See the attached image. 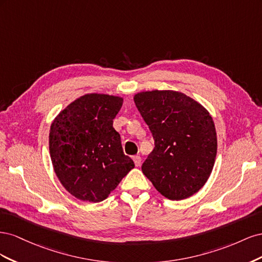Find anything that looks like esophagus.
<instances>
[{
    "instance_id": "1",
    "label": "esophagus",
    "mask_w": 262,
    "mask_h": 262,
    "mask_svg": "<svg viewBox=\"0 0 262 262\" xmlns=\"http://www.w3.org/2000/svg\"><path fill=\"white\" fill-rule=\"evenodd\" d=\"M133 161H134V164H136L137 167H139V166H141L142 160H141L140 156H134V157H133Z\"/></svg>"
}]
</instances>
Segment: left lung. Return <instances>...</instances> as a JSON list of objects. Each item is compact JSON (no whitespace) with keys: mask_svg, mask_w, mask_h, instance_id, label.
I'll list each match as a JSON object with an SVG mask.
<instances>
[{"mask_svg":"<svg viewBox=\"0 0 262 262\" xmlns=\"http://www.w3.org/2000/svg\"><path fill=\"white\" fill-rule=\"evenodd\" d=\"M133 99L155 141L142 171L169 200L193 195L209 179L216 157L211 115L199 102L175 91L140 92Z\"/></svg>","mask_w":262,"mask_h":262,"instance_id":"8db88e82","label":"left lung"}]
</instances>
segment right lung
Returning a JSON list of instances; mask_svg holds the SVG:
<instances>
[{
  "instance_id": "add662e5",
  "label": "right lung",
  "mask_w": 262,
  "mask_h": 262,
  "mask_svg": "<svg viewBox=\"0 0 262 262\" xmlns=\"http://www.w3.org/2000/svg\"><path fill=\"white\" fill-rule=\"evenodd\" d=\"M123 98L86 94L54 118L49 150L55 175L71 194L89 202L107 199L134 168L113 126Z\"/></svg>"
}]
</instances>
